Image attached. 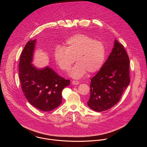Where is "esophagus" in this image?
<instances>
[{
    "mask_svg": "<svg viewBox=\"0 0 147 147\" xmlns=\"http://www.w3.org/2000/svg\"><path fill=\"white\" fill-rule=\"evenodd\" d=\"M72 84L73 85H78V84H80V82H78V81H72Z\"/></svg>",
    "mask_w": 147,
    "mask_h": 147,
    "instance_id": "obj_1",
    "label": "esophagus"
}]
</instances>
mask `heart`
<instances>
[{
  "mask_svg": "<svg viewBox=\"0 0 147 147\" xmlns=\"http://www.w3.org/2000/svg\"><path fill=\"white\" fill-rule=\"evenodd\" d=\"M53 55L58 67L65 71L70 70L76 57L77 63L70 76L77 79L87 71L94 73L102 67L105 60L106 48L101 41L86 34H77L65 41L64 47L57 46Z\"/></svg>",
  "mask_w": 147,
  "mask_h": 147,
  "instance_id": "b5f03b06",
  "label": "heart"
}]
</instances>
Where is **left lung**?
<instances>
[{
	"label": "left lung",
	"instance_id": "left-lung-1",
	"mask_svg": "<svg viewBox=\"0 0 147 147\" xmlns=\"http://www.w3.org/2000/svg\"><path fill=\"white\" fill-rule=\"evenodd\" d=\"M130 60L122 44L114 47L98 73L91 78L88 106L96 112L108 110L120 100L130 83Z\"/></svg>",
	"mask_w": 147,
	"mask_h": 147
}]
</instances>
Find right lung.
Returning <instances> with one entry per match:
<instances>
[{
	"mask_svg": "<svg viewBox=\"0 0 147 147\" xmlns=\"http://www.w3.org/2000/svg\"><path fill=\"white\" fill-rule=\"evenodd\" d=\"M36 39L28 41L21 54L18 71L23 92L38 109L51 111L62 102L61 91L70 81L59 76L48 66L37 69L32 63Z\"/></svg>",
	"mask_w": 147,
	"mask_h": 147,
	"instance_id": "obj_1",
	"label": "right lung"
}]
</instances>
